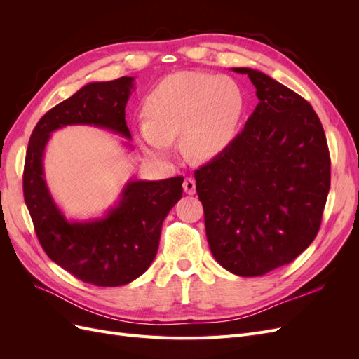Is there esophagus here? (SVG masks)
I'll return each mask as SVG.
<instances>
[{"label":"esophagus","instance_id":"1","mask_svg":"<svg viewBox=\"0 0 359 359\" xmlns=\"http://www.w3.org/2000/svg\"><path fill=\"white\" fill-rule=\"evenodd\" d=\"M182 187H184V191H186L187 194H194V191H196V181L187 177L182 182Z\"/></svg>","mask_w":359,"mask_h":359}]
</instances>
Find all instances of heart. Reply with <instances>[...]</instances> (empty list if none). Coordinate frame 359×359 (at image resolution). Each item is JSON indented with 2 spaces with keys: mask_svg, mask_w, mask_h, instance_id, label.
<instances>
[{
  "mask_svg": "<svg viewBox=\"0 0 359 359\" xmlns=\"http://www.w3.org/2000/svg\"><path fill=\"white\" fill-rule=\"evenodd\" d=\"M244 93L229 76L184 72L163 79L144 102L139 128L148 153L168 157L182 133L189 154L212 158L232 144L244 114Z\"/></svg>",
  "mask_w": 359,
  "mask_h": 359,
  "instance_id": "b5f03b06",
  "label": "heart"
}]
</instances>
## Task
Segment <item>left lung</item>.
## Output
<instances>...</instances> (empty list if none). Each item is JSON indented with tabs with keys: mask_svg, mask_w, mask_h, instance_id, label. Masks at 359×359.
Wrapping results in <instances>:
<instances>
[{
	"mask_svg": "<svg viewBox=\"0 0 359 359\" xmlns=\"http://www.w3.org/2000/svg\"><path fill=\"white\" fill-rule=\"evenodd\" d=\"M259 103L241 133L194 170L211 253L241 277L290 264L316 238L331 184L319 116L301 95L247 67Z\"/></svg>",
	"mask_w": 359,
	"mask_h": 359,
	"instance_id": "1",
	"label": "left lung"
}]
</instances>
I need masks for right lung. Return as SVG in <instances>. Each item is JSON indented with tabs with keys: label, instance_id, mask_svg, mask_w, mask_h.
I'll return each mask as SVG.
<instances>
[{
	"label": "right lung",
	"instance_id": "obj_1",
	"mask_svg": "<svg viewBox=\"0 0 359 359\" xmlns=\"http://www.w3.org/2000/svg\"><path fill=\"white\" fill-rule=\"evenodd\" d=\"M133 78L93 82L40 118L28 142L24 199L39 243L57 265L85 283L123 286L153 264L163 220L182 196V177L128 181L118 205L102 219L69 222L53 202L43 173V154L50 133L66 126H95L132 137L126 104Z\"/></svg>",
	"mask_w": 359,
	"mask_h": 359
}]
</instances>
